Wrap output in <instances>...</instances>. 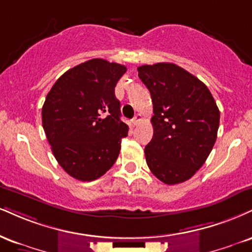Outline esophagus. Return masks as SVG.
I'll return each instance as SVG.
<instances>
[{
	"instance_id": "1",
	"label": "esophagus",
	"mask_w": 252,
	"mask_h": 252,
	"mask_svg": "<svg viewBox=\"0 0 252 252\" xmlns=\"http://www.w3.org/2000/svg\"><path fill=\"white\" fill-rule=\"evenodd\" d=\"M141 120H142V117H141V115H135V117H134V120H132V126H137V124L141 122Z\"/></svg>"
}]
</instances>
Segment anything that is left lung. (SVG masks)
<instances>
[{
  "label": "left lung",
  "mask_w": 252,
  "mask_h": 252,
  "mask_svg": "<svg viewBox=\"0 0 252 252\" xmlns=\"http://www.w3.org/2000/svg\"><path fill=\"white\" fill-rule=\"evenodd\" d=\"M154 104V136L145 159L163 183L189 180L207 160L220 126V110L208 87L174 63L138 66Z\"/></svg>",
  "instance_id": "1"
}]
</instances>
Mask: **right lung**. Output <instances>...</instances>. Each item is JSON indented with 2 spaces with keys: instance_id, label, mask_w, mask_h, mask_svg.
<instances>
[{
  "instance_id": "right-lung-1",
  "label": "right lung",
  "mask_w": 252,
  "mask_h": 252,
  "mask_svg": "<svg viewBox=\"0 0 252 252\" xmlns=\"http://www.w3.org/2000/svg\"><path fill=\"white\" fill-rule=\"evenodd\" d=\"M126 68L93 59L55 82L42 108V126L54 156L71 177L90 182L116 162L128 126L121 121L115 87Z\"/></svg>"
}]
</instances>
